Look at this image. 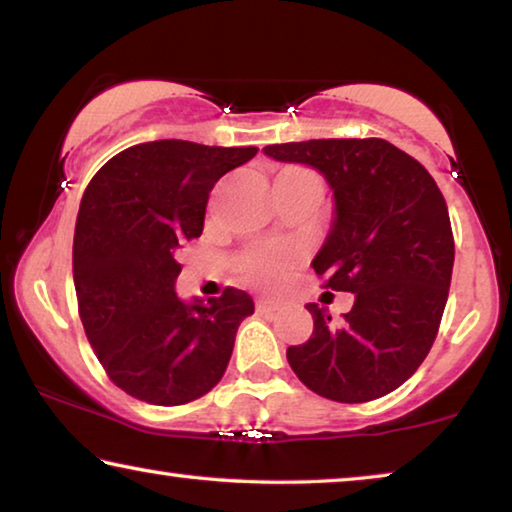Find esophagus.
<instances>
[{"label": "esophagus", "mask_w": 512, "mask_h": 512, "mask_svg": "<svg viewBox=\"0 0 512 512\" xmlns=\"http://www.w3.org/2000/svg\"><path fill=\"white\" fill-rule=\"evenodd\" d=\"M275 309H277V302H273V300H259L257 302L259 314H271V311H275Z\"/></svg>", "instance_id": "34e87169"}]
</instances>
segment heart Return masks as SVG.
Returning <instances> with one entry per match:
<instances>
[{
  "label": "heart",
  "mask_w": 512,
  "mask_h": 512,
  "mask_svg": "<svg viewBox=\"0 0 512 512\" xmlns=\"http://www.w3.org/2000/svg\"><path fill=\"white\" fill-rule=\"evenodd\" d=\"M277 178H309L318 180L314 173L305 169H284ZM300 253L291 246H277V248H264V250H253L244 259H241V273H244L246 280L259 287H273V284L282 282L287 277L293 266L298 264Z\"/></svg>",
  "instance_id": "obj_1"
}]
</instances>
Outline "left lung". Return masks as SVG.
Wrapping results in <instances>:
<instances>
[{
	"instance_id": "8db88e82",
	"label": "left lung",
	"mask_w": 512,
	"mask_h": 512,
	"mask_svg": "<svg viewBox=\"0 0 512 512\" xmlns=\"http://www.w3.org/2000/svg\"><path fill=\"white\" fill-rule=\"evenodd\" d=\"M264 153L327 180L334 219L311 268L325 287L354 293L339 323L305 305L314 332L287 350L289 366L327 400L384 397L418 370L443 318L454 268L445 198L418 160L377 137L271 144Z\"/></svg>"
}]
</instances>
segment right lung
I'll return each instance as SVG.
<instances>
[{
  "label": "right lung",
  "instance_id": "1",
  "mask_svg": "<svg viewBox=\"0 0 512 512\" xmlns=\"http://www.w3.org/2000/svg\"><path fill=\"white\" fill-rule=\"evenodd\" d=\"M255 146L158 140L117 153L81 198L74 287L81 323L110 379L137 400L178 406L219 384L241 320L255 302L239 289L180 300L176 253L201 237L216 180Z\"/></svg>",
  "mask_w": 512,
  "mask_h": 512
}]
</instances>
